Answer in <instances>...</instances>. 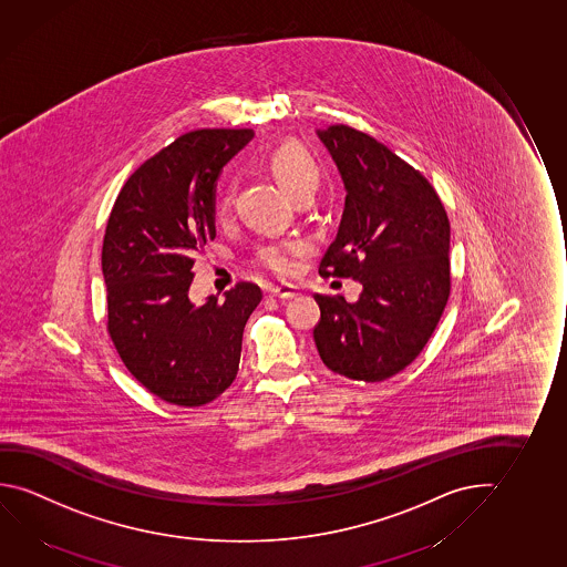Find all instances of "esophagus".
Here are the masks:
<instances>
[{"mask_svg": "<svg viewBox=\"0 0 567 567\" xmlns=\"http://www.w3.org/2000/svg\"><path fill=\"white\" fill-rule=\"evenodd\" d=\"M267 295H269V297L288 300V298L297 297L298 288L295 287V285H280V287H270L269 290H267Z\"/></svg>", "mask_w": 567, "mask_h": 567, "instance_id": "1", "label": "esophagus"}]
</instances>
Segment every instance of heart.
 <instances>
[{
	"mask_svg": "<svg viewBox=\"0 0 567 567\" xmlns=\"http://www.w3.org/2000/svg\"><path fill=\"white\" fill-rule=\"evenodd\" d=\"M269 168L280 186L287 190L288 196L297 204L302 200H312L322 184V165L308 148L298 145L295 141H288L270 153ZM231 204H234V192H224L219 200L221 218L229 214ZM298 252H300L298 244L265 245L257 251V262L270 272L288 275L295 269V257Z\"/></svg>",
	"mask_w": 567,
	"mask_h": 567,
	"instance_id": "obj_1",
	"label": "heart"
}]
</instances>
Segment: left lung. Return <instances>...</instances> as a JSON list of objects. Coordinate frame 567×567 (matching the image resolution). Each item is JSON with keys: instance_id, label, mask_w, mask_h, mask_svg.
I'll list each match as a JSON object with an SVG mask.
<instances>
[{"instance_id": "left-lung-1", "label": "left lung", "mask_w": 567, "mask_h": 567, "mask_svg": "<svg viewBox=\"0 0 567 567\" xmlns=\"http://www.w3.org/2000/svg\"><path fill=\"white\" fill-rule=\"evenodd\" d=\"M346 186L320 275L363 285L358 302L316 295L315 341L333 373L379 383L419 358L450 297V219L432 184L348 125L318 130Z\"/></svg>"}]
</instances>
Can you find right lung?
Here are the masks:
<instances>
[{"instance_id": "add662e5", "label": "right lung", "mask_w": 567, "mask_h": 567, "mask_svg": "<svg viewBox=\"0 0 567 567\" xmlns=\"http://www.w3.org/2000/svg\"><path fill=\"white\" fill-rule=\"evenodd\" d=\"M252 130L181 135L123 184L105 227L107 331L131 375L158 399L202 406L234 383L261 288L239 282L194 305L192 255L216 237V183Z\"/></svg>"}]
</instances>
